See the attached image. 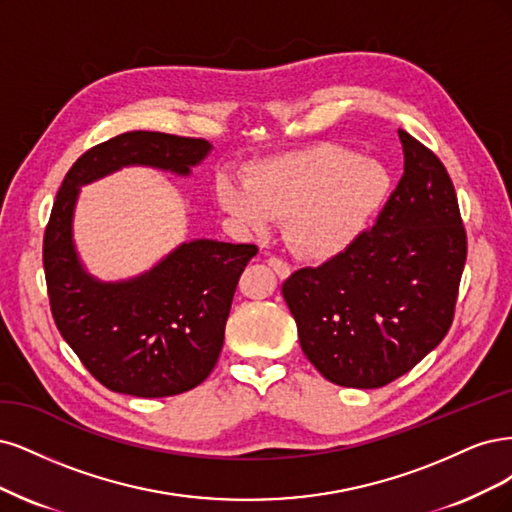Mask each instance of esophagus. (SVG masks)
<instances>
[{
    "label": "esophagus",
    "mask_w": 512,
    "mask_h": 512,
    "mask_svg": "<svg viewBox=\"0 0 512 512\" xmlns=\"http://www.w3.org/2000/svg\"><path fill=\"white\" fill-rule=\"evenodd\" d=\"M268 266L278 274V278H287L291 274V266H289L285 259H280V257H270L268 259Z\"/></svg>",
    "instance_id": "1"
}]
</instances>
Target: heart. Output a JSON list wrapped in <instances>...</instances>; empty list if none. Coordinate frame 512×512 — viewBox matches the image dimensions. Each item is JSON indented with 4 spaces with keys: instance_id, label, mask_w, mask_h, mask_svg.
I'll list each match as a JSON object with an SVG mask.
<instances>
[{
    "instance_id": "heart-1",
    "label": "heart",
    "mask_w": 512,
    "mask_h": 512,
    "mask_svg": "<svg viewBox=\"0 0 512 512\" xmlns=\"http://www.w3.org/2000/svg\"><path fill=\"white\" fill-rule=\"evenodd\" d=\"M389 189L387 170L338 144H317L259 161L244 185L223 178L221 206L255 234L285 221L287 240L306 259H332L364 234Z\"/></svg>"
}]
</instances>
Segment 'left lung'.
<instances>
[{"label":"left lung","mask_w":512,"mask_h":512,"mask_svg":"<svg viewBox=\"0 0 512 512\" xmlns=\"http://www.w3.org/2000/svg\"><path fill=\"white\" fill-rule=\"evenodd\" d=\"M404 174L372 229L283 283L304 355L329 383L378 389L447 336L466 266V229L442 161L398 129Z\"/></svg>","instance_id":"8db88e82"}]
</instances>
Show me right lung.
I'll return each instance as SVG.
<instances>
[{"label": "right lung", "mask_w": 512, "mask_h": 512, "mask_svg": "<svg viewBox=\"0 0 512 512\" xmlns=\"http://www.w3.org/2000/svg\"><path fill=\"white\" fill-rule=\"evenodd\" d=\"M208 153L200 138L127 131L89 148L63 178L44 232L48 300L63 340L110 391L168 398L204 383L257 246L191 240L136 278L102 283L82 268L72 238L80 187L127 166L189 176Z\"/></svg>", "instance_id": "obj_1"}]
</instances>
